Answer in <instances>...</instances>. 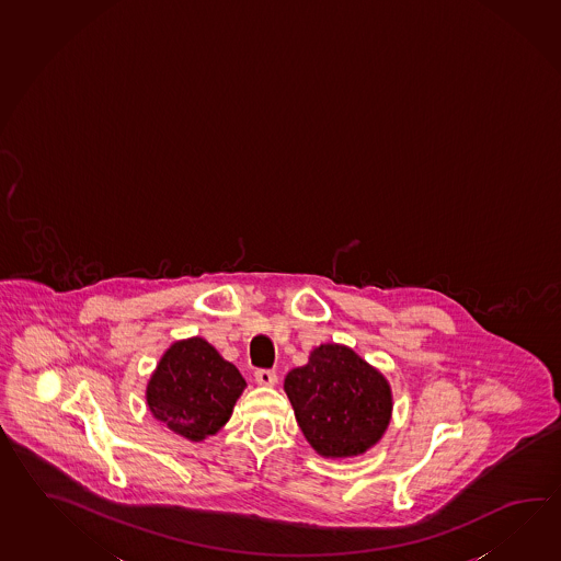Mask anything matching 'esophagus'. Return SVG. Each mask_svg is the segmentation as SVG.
Returning a JSON list of instances; mask_svg holds the SVG:
<instances>
[{
	"mask_svg": "<svg viewBox=\"0 0 561 561\" xmlns=\"http://www.w3.org/2000/svg\"><path fill=\"white\" fill-rule=\"evenodd\" d=\"M255 381H257L260 386L272 388V386L277 383V374H275L274 369H257V371H255Z\"/></svg>",
	"mask_w": 561,
	"mask_h": 561,
	"instance_id": "34e87169",
	"label": "esophagus"
}]
</instances>
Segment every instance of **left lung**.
Returning a JSON list of instances; mask_svg holds the SVG:
<instances>
[{"label": "left lung", "mask_w": 561, "mask_h": 561, "mask_svg": "<svg viewBox=\"0 0 561 561\" xmlns=\"http://www.w3.org/2000/svg\"><path fill=\"white\" fill-rule=\"evenodd\" d=\"M309 446L323 458H354L376 446L391 420L388 379L352 347L323 343L284 381Z\"/></svg>", "instance_id": "1"}]
</instances>
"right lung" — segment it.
<instances>
[{"label": "right lung", "instance_id": "obj_1", "mask_svg": "<svg viewBox=\"0 0 561 561\" xmlns=\"http://www.w3.org/2000/svg\"><path fill=\"white\" fill-rule=\"evenodd\" d=\"M245 389L240 369L226 362L204 337L173 343L151 374L149 412L173 434L202 442L228 423Z\"/></svg>", "mask_w": 561, "mask_h": 561}]
</instances>
